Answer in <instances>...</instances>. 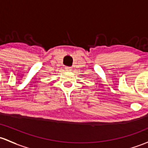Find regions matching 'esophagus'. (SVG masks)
Returning a JSON list of instances; mask_svg holds the SVG:
<instances>
[{
  "instance_id": "1",
  "label": "esophagus",
  "mask_w": 148,
  "mask_h": 148,
  "mask_svg": "<svg viewBox=\"0 0 148 148\" xmlns=\"http://www.w3.org/2000/svg\"><path fill=\"white\" fill-rule=\"evenodd\" d=\"M65 70L67 71H71V67H69V66H65Z\"/></svg>"
}]
</instances>
